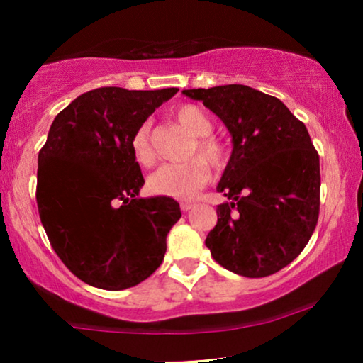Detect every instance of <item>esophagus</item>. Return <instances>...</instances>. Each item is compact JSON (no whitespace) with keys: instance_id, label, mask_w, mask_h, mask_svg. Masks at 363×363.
<instances>
[{"instance_id":"1","label":"esophagus","mask_w":363,"mask_h":363,"mask_svg":"<svg viewBox=\"0 0 363 363\" xmlns=\"http://www.w3.org/2000/svg\"><path fill=\"white\" fill-rule=\"evenodd\" d=\"M193 206H195V205H191V203H186V201H185V203H182V205H180L182 211H190Z\"/></svg>"}]
</instances>
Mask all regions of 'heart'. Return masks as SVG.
Wrapping results in <instances>:
<instances>
[{
  "label": "heart",
  "mask_w": 363,
  "mask_h": 363,
  "mask_svg": "<svg viewBox=\"0 0 363 363\" xmlns=\"http://www.w3.org/2000/svg\"><path fill=\"white\" fill-rule=\"evenodd\" d=\"M173 116L185 130L191 133V137H195L191 155L198 153L201 158H193L183 163H167L157 168L148 177V190L157 196L190 200L210 180V168L206 162L211 167L221 168L225 167L230 153L226 143L211 133L215 123L203 107L196 104H183L175 108ZM150 135L152 123L145 121L138 125L132 137L133 157L140 165H150L153 162Z\"/></svg>",
  "instance_id": "heart-1"
}]
</instances>
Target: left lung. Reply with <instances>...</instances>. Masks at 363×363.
I'll use <instances>...</instances> for the list:
<instances>
[{"label":"left lung","instance_id":"8db88e82","mask_svg":"<svg viewBox=\"0 0 363 363\" xmlns=\"http://www.w3.org/2000/svg\"><path fill=\"white\" fill-rule=\"evenodd\" d=\"M183 94L215 112L233 137L216 190L218 223L205 245L225 269L266 277L301 255L319 220V153L279 99L241 84Z\"/></svg>","mask_w":363,"mask_h":363}]
</instances>
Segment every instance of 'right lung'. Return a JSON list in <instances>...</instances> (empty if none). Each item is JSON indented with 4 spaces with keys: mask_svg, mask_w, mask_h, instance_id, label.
<instances>
[{
    "mask_svg": "<svg viewBox=\"0 0 363 363\" xmlns=\"http://www.w3.org/2000/svg\"><path fill=\"white\" fill-rule=\"evenodd\" d=\"M178 92L99 87L54 118L38 157L36 201L52 250L89 286L122 291L162 264L180 205L138 198L143 180L132 137Z\"/></svg>",
    "mask_w": 363,
    "mask_h": 363,
    "instance_id": "right-lung-1",
    "label": "right lung"
}]
</instances>
